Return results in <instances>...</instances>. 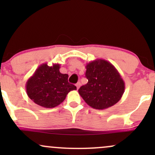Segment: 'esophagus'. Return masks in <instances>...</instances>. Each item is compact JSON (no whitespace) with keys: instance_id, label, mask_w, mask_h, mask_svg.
Listing matches in <instances>:
<instances>
[{"instance_id":"1","label":"esophagus","mask_w":155,"mask_h":155,"mask_svg":"<svg viewBox=\"0 0 155 155\" xmlns=\"http://www.w3.org/2000/svg\"><path fill=\"white\" fill-rule=\"evenodd\" d=\"M76 88H77V90H78V89H79V88L80 87V86H81V83H80L79 81V82L76 83Z\"/></svg>"}]
</instances>
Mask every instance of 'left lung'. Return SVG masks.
<instances>
[{
  "label": "left lung",
  "mask_w": 155,
  "mask_h": 155,
  "mask_svg": "<svg viewBox=\"0 0 155 155\" xmlns=\"http://www.w3.org/2000/svg\"><path fill=\"white\" fill-rule=\"evenodd\" d=\"M88 82L79 89L84 101L92 108L104 110L116 104L124 92L122 76L111 63L97 59L87 64Z\"/></svg>",
  "instance_id": "obj_1"
}]
</instances>
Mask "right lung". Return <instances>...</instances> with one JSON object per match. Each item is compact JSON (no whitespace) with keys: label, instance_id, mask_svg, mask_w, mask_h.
I'll return each instance as SVG.
<instances>
[{"label":"right lung","instance_id":"right-lung-1","mask_svg":"<svg viewBox=\"0 0 155 155\" xmlns=\"http://www.w3.org/2000/svg\"><path fill=\"white\" fill-rule=\"evenodd\" d=\"M60 64L41 65L26 82L27 95L35 104L44 108H54L63 102L75 85L68 81V75L60 72Z\"/></svg>","mask_w":155,"mask_h":155}]
</instances>
